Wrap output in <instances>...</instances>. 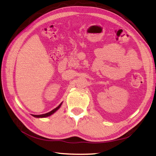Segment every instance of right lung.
Returning a JSON list of instances; mask_svg holds the SVG:
<instances>
[{
    "label": "right lung",
    "instance_id": "add662e5",
    "mask_svg": "<svg viewBox=\"0 0 156 156\" xmlns=\"http://www.w3.org/2000/svg\"><path fill=\"white\" fill-rule=\"evenodd\" d=\"M61 105H62V103L60 104V105H59L58 107H57L56 108H55L54 109H53L50 112H48V113H44V114H42V115H32L34 116V117H36V118H44V117H47V116L51 115L55 112H56V111L60 107V106H61Z\"/></svg>",
    "mask_w": 156,
    "mask_h": 156
}]
</instances>
